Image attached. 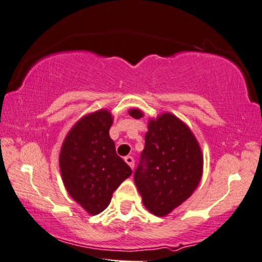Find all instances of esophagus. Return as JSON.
Here are the masks:
<instances>
[{
    "label": "esophagus",
    "instance_id": "obj_1",
    "mask_svg": "<svg viewBox=\"0 0 262 262\" xmlns=\"http://www.w3.org/2000/svg\"><path fill=\"white\" fill-rule=\"evenodd\" d=\"M124 161H125V163H127L129 167L132 168V169H134L135 161H134V158L132 157V156H127V157H124Z\"/></svg>",
    "mask_w": 262,
    "mask_h": 262
}]
</instances>
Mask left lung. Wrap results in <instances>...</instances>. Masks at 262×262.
<instances>
[{
    "label": "left lung",
    "instance_id": "left-lung-1",
    "mask_svg": "<svg viewBox=\"0 0 262 262\" xmlns=\"http://www.w3.org/2000/svg\"><path fill=\"white\" fill-rule=\"evenodd\" d=\"M141 118L138 108L129 111ZM145 147L134 181L148 211L164 216L193 193L203 171V157L190 128L177 116L163 114L150 120Z\"/></svg>",
    "mask_w": 262,
    "mask_h": 262
}]
</instances>
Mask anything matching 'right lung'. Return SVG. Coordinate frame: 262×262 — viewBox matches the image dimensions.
Returning a JSON list of instances; mask_svg holds the SVG:
<instances>
[{"mask_svg":"<svg viewBox=\"0 0 262 262\" xmlns=\"http://www.w3.org/2000/svg\"><path fill=\"white\" fill-rule=\"evenodd\" d=\"M112 121L107 110L82 117L66 135L59 156L66 190L92 215L106 209L112 193L132 174L108 134Z\"/></svg>","mask_w":262,"mask_h":262,"instance_id":"right-lung-1","label":"right lung"}]
</instances>
